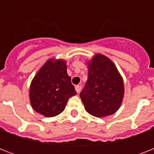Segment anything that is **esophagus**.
Masks as SVG:
<instances>
[{"label":"esophagus","mask_w":154,"mask_h":154,"mask_svg":"<svg viewBox=\"0 0 154 154\" xmlns=\"http://www.w3.org/2000/svg\"><path fill=\"white\" fill-rule=\"evenodd\" d=\"M75 89H76V91H77V94H79L80 91H81V89H82V87L80 86V85H76V86H75Z\"/></svg>","instance_id":"esophagus-1"}]
</instances>
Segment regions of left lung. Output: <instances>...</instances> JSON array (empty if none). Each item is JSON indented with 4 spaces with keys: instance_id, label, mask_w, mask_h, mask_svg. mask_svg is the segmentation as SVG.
Here are the masks:
<instances>
[{
    "instance_id": "left-lung-1",
    "label": "left lung",
    "mask_w": 154,
    "mask_h": 154,
    "mask_svg": "<svg viewBox=\"0 0 154 154\" xmlns=\"http://www.w3.org/2000/svg\"><path fill=\"white\" fill-rule=\"evenodd\" d=\"M88 79L80 97L89 114L103 117L114 113L122 105L124 83L112 60L97 53L88 62Z\"/></svg>"
}]
</instances>
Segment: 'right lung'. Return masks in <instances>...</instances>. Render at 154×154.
I'll use <instances>...</instances> for the list:
<instances>
[{
  "mask_svg": "<svg viewBox=\"0 0 154 154\" xmlns=\"http://www.w3.org/2000/svg\"><path fill=\"white\" fill-rule=\"evenodd\" d=\"M76 94L67 74L66 61L62 59L47 60L35 75L29 88L32 109L47 117L62 112L69 98Z\"/></svg>",
  "mask_w": 154,
  "mask_h": 154,
  "instance_id": "1",
  "label": "right lung"
}]
</instances>
